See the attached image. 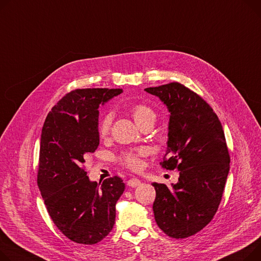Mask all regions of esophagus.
Returning <instances> with one entry per match:
<instances>
[{
  "instance_id": "34e87169",
  "label": "esophagus",
  "mask_w": 261,
  "mask_h": 261,
  "mask_svg": "<svg viewBox=\"0 0 261 261\" xmlns=\"http://www.w3.org/2000/svg\"><path fill=\"white\" fill-rule=\"evenodd\" d=\"M127 185H128L129 187H131V188H136V187H138V186L141 185V180L138 179V178L133 177V178H130V179L127 181Z\"/></svg>"
}]
</instances>
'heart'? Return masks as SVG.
<instances>
[{
	"label": "heart",
	"instance_id": "b5f03b06",
	"mask_svg": "<svg viewBox=\"0 0 261 261\" xmlns=\"http://www.w3.org/2000/svg\"><path fill=\"white\" fill-rule=\"evenodd\" d=\"M131 115L134 118L135 123L138 127H142L148 123H155L156 113L155 111L145 103H137L131 108ZM112 124V115L110 113L105 114L98 123V133L100 136H106L111 128ZM145 154L144 150H134V151H126L120 155L119 161L126 167L137 170L142 166L141 156Z\"/></svg>",
	"mask_w": 261,
	"mask_h": 261
}]
</instances>
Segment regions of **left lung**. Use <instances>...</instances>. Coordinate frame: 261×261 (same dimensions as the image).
Wrapping results in <instances>:
<instances>
[{"label":"left lung","instance_id":"obj_1","mask_svg":"<svg viewBox=\"0 0 261 261\" xmlns=\"http://www.w3.org/2000/svg\"><path fill=\"white\" fill-rule=\"evenodd\" d=\"M170 112L165 160L167 170L177 169V184L153 182L155 221L173 238L202 230L214 217L230 170V155L218 116L202 97L179 83L150 87ZM167 159H165V156Z\"/></svg>","mask_w":261,"mask_h":261}]
</instances>
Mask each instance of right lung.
<instances>
[{"mask_svg": "<svg viewBox=\"0 0 261 261\" xmlns=\"http://www.w3.org/2000/svg\"><path fill=\"white\" fill-rule=\"evenodd\" d=\"M121 92H69L52 107L42 129L38 185L52 221L76 244H97L111 232L115 204L124 193L118 176L97 184L84 170L85 159L99 145L98 108Z\"/></svg>", "mask_w": 261, "mask_h": 261, "instance_id": "add662e5", "label": "right lung"}]
</instances>
